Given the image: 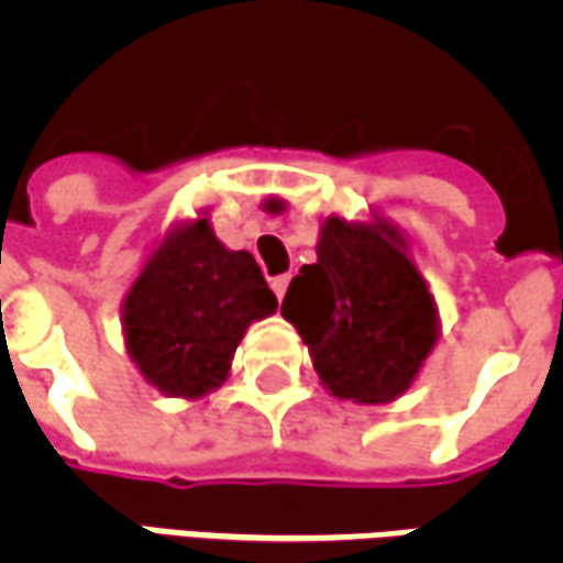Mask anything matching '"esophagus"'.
<instances>
[{"mask_svg": "<svg viewBox=\"0 0 563 563\" xmlns=\"http://www.w3.org/2000/svg\"><path fill=\"white\" fill-rule=\"evenodd\" d=\"M271 289H274V295L283 301V295H286V289H289V274H280V277H274L271 280Z\"/></svg>", "mask_w": 563, "mask_h": 563, "instance_id": "1", "label": "esophagus"}]
</instances>
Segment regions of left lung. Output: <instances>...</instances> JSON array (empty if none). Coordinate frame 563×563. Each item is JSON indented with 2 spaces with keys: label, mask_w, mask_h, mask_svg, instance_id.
Returning <instances> with one entry per match:
<instances>
[{
  "label": "left lung",
  "mask_w": 563,
  "mask_h": 563,
  "mask_svg": "<svg viewBox=\"0 0 563 563\" xmlns=\"http://www.w3.org/2000/svg\"><path fill=\"white\" fill-rule=\"evenodd\" d=\"M280 313L341 401H398L440 338V310L410 241L379 213L319 225L317 262L289 283Z\"/></svg>",
  "instance_id": "8db88e82"
}]
</instances>
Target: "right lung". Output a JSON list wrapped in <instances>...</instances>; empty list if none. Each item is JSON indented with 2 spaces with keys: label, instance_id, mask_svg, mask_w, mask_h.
I'll return each mask as SVG.
<instances>
[{
  "label": "right lung",
  "instance_id": "obj_1",
  "mask_svg": "<svg viewBox=\"0 0 563 563\" xmlns=\"http://www.w3.org/2000/svg\"><path fill=\"white\" fill-rule=\"evenodd\" d=\"M120 310L141 377L168 398L198 401L229 379L238 343L277 298L256 258L222 244L201 210L162 234Z\"/></svg>",
  "mask_w": 563,
  "mask_h": 563
}]
</instances>
